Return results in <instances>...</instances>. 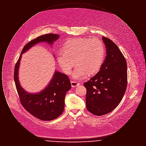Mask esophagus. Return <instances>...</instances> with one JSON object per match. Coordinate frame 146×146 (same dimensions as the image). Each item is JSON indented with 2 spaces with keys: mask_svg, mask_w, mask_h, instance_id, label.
<instances>
[{
  "mask_svg": "<svg viewBox=\"0 0 146 146\" xmlns=\"http://www.w3.org/2000/svg\"><path fill=\"white\" fill-rule=\"evenodd\" d=\"M71 85H72V86L73 88H75V87H76L77 86L79 85L80 83H78V82H76V81H72V82H71Z\"/></svg>",
  "mask_w": 146,
  "mask_h": 146,
  "instance_id": "esophagus-1",
  "label": "esophagus"
}]
</instances>
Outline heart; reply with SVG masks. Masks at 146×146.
I'll list each match as a JSON object with an SVG mask.
<instances>
[{
  "label": "heart",
  "mask_w": 146,
  "mask_h": 146,
  "mask_svg": "<svg viewBox=\"0 0 146 146\" xmlns=\"http://www.w3.org/2000/svg\"><path fill=\"white\" fill-rule=\"evenodd\" d=\"M104 47L103 42L97 38H79L66 42L63 50L57 55L60 66L67 74H70L76 63L72 76L81 79L87 75H91L100 68L104 60Z\"/></svg>",
  "instance_id": "heart-1"
}]
</instances>
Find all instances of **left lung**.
Listing matches in <instances>:
<instances>
[{"label": "left lung", "mask_w": 146, "mask_h": 146, "mask_svg": "<svg viewBox=\"0 0 146 146\" xmlns=\"http://www.w3.org/2000/svg\"><path fill=\"white\" fill-rule=\"evenodd\" d=\"M106 56L97 74L84 84L86 105L91 113L101 116L114 110L124 95L127 83V63L117 45L103 36Z\"/></svg>", "instance_id": "obj_1"}]
</instances>
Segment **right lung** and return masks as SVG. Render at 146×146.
Listing matches in <instances>:
<instances>
[{"mask_svg": "<svg viewBox=\"0 0 146 146\" xmlns=\"http://www.w3.org/2000/svg\"><path fill=\"white\" fill-rule=\"evenodd\" d=\"M59 38L52 33L40 35L27 43L22 49L14 69V81L20 102L23 107L35 118L50 121L60 116L64 107L66 92L70 89V79L66 74L55 72L49 85L36 94H30L25 90L19 80V69L22 54L40 42H47L52 45Z\"/></svg>", "mask_w": 146, "mask_h": 146, "instance_id": "obj_1", "label": "right lung"}]
</instances>
